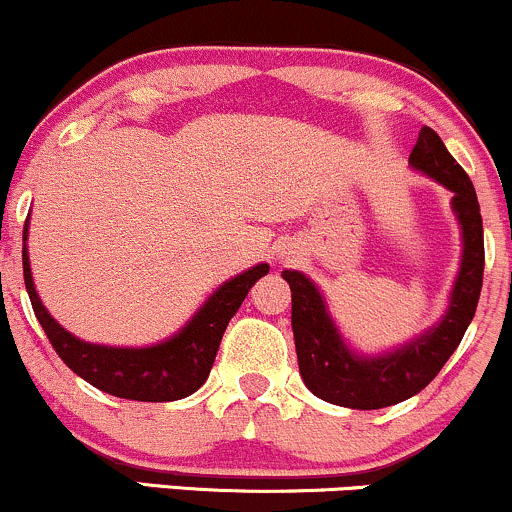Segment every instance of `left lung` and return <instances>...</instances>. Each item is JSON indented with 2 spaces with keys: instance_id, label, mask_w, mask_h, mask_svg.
Here are the masks:
<instances>
[{
  "instance_id": "1",
  "label": "left lung",
  "mask_w": 512,
  "mask_h": 512,
  "mask_svg": "<svg viewBox=\"0 0 512 512\" xmlns=\"http://www.w3.org/2000/svg\"><path fill=\"white\" fill-rule=\"evenodd\" d=\"M409 162L413 169L450 188L452 208L464 237L462 268L450 309L435 329L394 353L358 358L338 336L312 280L297 271H283L292 292V333L300 375L309 392L329 404L372 411L399 404L426 389L457 350L479 304L484 283V225L472 181L442 145L438 132L428 125L418 132Z\"/></svg>"
}]
</instances>
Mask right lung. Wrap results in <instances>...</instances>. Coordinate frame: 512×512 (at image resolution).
Masks as SVG:
<instances>
[{
	"instance_id": "obj_1",
	"label": "right lung",
	"mask_w": 512,
	"mask_h": 512,
	"mask_svg": "<svg viewBox=\"0 0 512 512\" xmlns=\"http://www.w3.org/2000/svg\"><path fill=\"white\" fill-rule=\"evenodd\" d=\"M28 237V222L24 225V241ZM268 273V263H258L237 278L217 287L198 314L188 321L186 329L169 341L149 348H111L84 343L62 329L45 312L36 287H33L28 251L24 244V280L33 312L43 326L45 336L53 343L62 363L77 372L82 380L94 384L101 392L132 401H176L193 394L208 380L215 363L222 333L229 319L249 295L251 285Z\"/></svg>"
}]
</instances>
